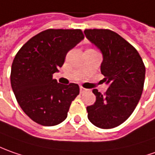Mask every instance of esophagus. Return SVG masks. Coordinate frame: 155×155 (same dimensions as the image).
Wrapping results in <instances>:
<instances>
[{"instance_id": "esophagus-1", "label": "esophagus", "mask_w": 155, "mask_h": 155, "mask_svg": "<svg viewBox=\"0 0 155 155\" xmlns=\"http://www.w3.org/2000/svg\"><path fill=\"white\" fill-rule=\"evenodd\" d=\"M87 88H84L83 87H80V92L83 94V93H85V92H87Z\"/></svg>"}]
</instances>
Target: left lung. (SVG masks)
Wrapping results in <instances>:
<instances>
[{
  "mask_svg": "<svg viewBox=\"0 0 155 155\" xmlns=\"http://www.w3.org/2000/svg\"><path fill=\"white\" fill-rule=\"evenodd\" d=\"M84 32L103 54L100 70L109 84L104 94L93 90L96 101L87 107V117L100 129H112L136 109L144 86L145 65L136 48L113 31L86 29Z\"/></svg>",
  "mask_w": 155,
  "mask_h": 155,
  "instance_id": "obj_1",
  "label": "left lung"
}]
</instances>
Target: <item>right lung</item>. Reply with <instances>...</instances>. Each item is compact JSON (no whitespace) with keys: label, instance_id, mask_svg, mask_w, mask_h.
<instances>
[{"label":"right lung","instance_id":"1","mask_svg":"<svg viewBox=\"0 0 155 155\" xmlns=\"http://www.w3.org/2000/svg\"><path fill=\"white\" fill-rule=\"evenodd\" d=\"M84 38L81 29H47L22 46L11 68V86L19 106L35 123L54 126L66 119L77 84L53 79L68 51Z\"/></svg>","mask_w":155,"mask_h":155}]
</instances>
